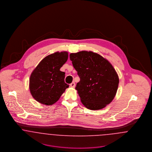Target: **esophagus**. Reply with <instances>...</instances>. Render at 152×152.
I'll list each match as a JSON object with an SVG mask.
<instances>
[{
  "mask_svg": "<svg viewBox=\"0 0 152 152\" xmlns=\"http://www.w3.org/2000/svg\"><path fill=\"white\" fill-rule=\"evenodd\" d=\"M75 86V82H72V83L70 84V86L71 88H74Z\"/></svg>",
  "mask_w": 152,
  "mask_h": 152,
  "instance_id": "obj_1",
  "label": "esophagus"
}]
</instances>
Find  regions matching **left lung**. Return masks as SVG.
<instances>
[{
  "label": "left lung",
  "mask_w": 152,
  "mask_h": 152,
  "mask_svg": "<svg viewBox=\"0 0 152 152\" xmlns=\"http://www.w3.org/2000/svg\"><path fill=\"white\" fill-rule=\"evenodd\" d=\"M72 65L80 77L75 89L82 104L90 110H99L115 97L119 78L112 64L92 51L70 54Z\"/></svg>",
  "instance_id": "1"
}]
</instances>
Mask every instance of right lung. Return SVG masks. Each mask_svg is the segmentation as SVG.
<instances>
[{
  "mask_svg": "<svg viewBox=\"0 0 152 152\" xmlns=\"http://www.w3.org/2000/svg\"><path fill=\"white\" fill-rule=\"evenodd\" d=\"M67 59V52L57 51L43 58L33 70L29 88L37 101L45 105L55 104L69 88L64 82L65 72L60 71Z\"/></svg>",
  "mask_w": 152,
  "mask_h": 152,
  "instance_id": "1",
  "label": "right lung"
}]
</instances>
